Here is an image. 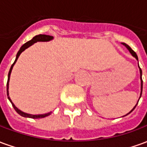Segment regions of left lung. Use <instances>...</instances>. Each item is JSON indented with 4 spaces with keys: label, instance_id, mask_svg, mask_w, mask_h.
Instances as JSON below:
<instances>
[{
    "label": "left lung",
    "instance_id": "left-lung-1",
    "mask_svg": "<svg viewBox=\"0 0 147 147\" xmlns=\"http://www.w3.org/2000/svg\"><path fill=\"white\" fill-rule=\"evenodd\" d=\"M122 44H123V45H124V46H125V47H126V48L128 50H129V52H130V53H131V54L134 57H136V60L138 61V56H137V54H136L135 52L133 51L132 49H131V48L130 47L129 45H127L126 43H122ZM139 71H140V80H141V93H140V97H139V99H140V98H141V95H142V70H141V68H140V67H139ZM139 100H138V102H139ZM138 102H137V104H138ZM137 104H136V105H135V107H134V108H133L132 109H131V110L128 113L126 114L125 116H127V115H128V114H129V113H131V112H132V111L134 110V109H135V108H136V105H137ZM123 117H124V116H123Z\"/></svg>",
    "mask_w": 147,
    "mask_h": 147
}]
</instances>
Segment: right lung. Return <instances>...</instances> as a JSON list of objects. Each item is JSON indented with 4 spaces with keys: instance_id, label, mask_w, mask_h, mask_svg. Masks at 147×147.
Masks as SVG:
<instances>
[{
    "instance_id": "1",
    "label": "right lung",
    "mask_w": 147,
    "mask_h": 147,
    "mask_svg": "<svg viewBox=\"0 0 147 147\" xmlns=\"http://www.w3.org/2000/svg\"><path fill=\"white\" fill-rule=\"evenodd\" d=\"M52 39H53V37L50 36V35H46V34H38V35H36L34 36L33 38L30 40L29 42H26L25 44L21 46V48L20 49V50L18 51L17 54H16V60H15L14 63L11 64V67H10V70H9V72H8V82H7V96H8V100L10 101V102L11 103V105L13 106V108L15 109V110L17 112V113H19L20 116L24 117H29V118H33V119H38V118H43V117H45L50 115L52 113V112H49L48 113H45V114H38V115H32V114H28L26 113H24L23 111L20 110L16 106V105L13 104V102H11V98L9 97V94H8V85H9V80H10V76H11V70H12V67L14 66V64H16V62L17 61V59L20 57V55L21 54L22 52H24L26 49H27L28 47H30V45H32L34 43H35L37 42H49Z\"/></svg>"
}]
</instances>
